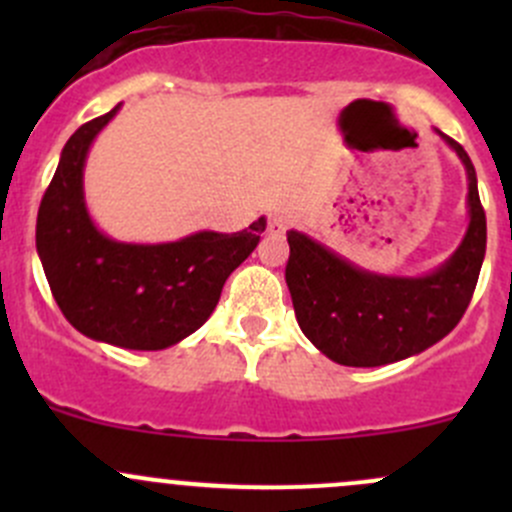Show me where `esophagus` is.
I'll list each match as a JSON object with an SVG mask.
<instances>
[{"mask_svg":"<svg viewBox=\"0 0 512 512\" xmlns=\"http://www.w3.org/2000/svg\"><path fill=\"white\" fill-rule=\"evenodd\" d=\"M289 223H292V220H289V215H285V213L270 215V223H267V232H270V235H285Z\"/></svg>","mask_w":512,"mask_h":512,"instance_id":"1","label":"esophagus"}]
</instances>
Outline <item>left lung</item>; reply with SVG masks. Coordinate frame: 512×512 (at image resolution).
<instances>
[{
	"label": "left lung",
	"instance_id": "1",
	"mask_svg": "<svg viewBox=\"0 0 512 512\" xmlns=\"http://www.w3.org/2000/svg\"><path fill=\"white\" fill-rule=\"evenodd\" d=\"M468 175V223L458 250L423 277L374 275L297 230L287 232L285 280L304 337L344 366H384L441 342L466 314L485 257V210L476 168L453 138Z\"/></svg>",
	"mask_w": 512,
	"mask_h": 512
}]
</instances>
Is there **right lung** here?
<instances>
[{"instance_id": "1", "label": "right lung", "mask_w": 512, "mask_h": 512, "mask_svg": "<svg viewBox=\"0 0 512 512\" xmlns=\"http://www.w3.org/2000/svg\"><path fill=\"white\" fill-rule=\"evenodd\" d=\"M118 108L66 141L36 215V252L71 327L113 347L158 352L208 322L225 280L255 250L267 223L260 218L232 235L203 230L163 245L103 235L84 203V163Z\"/></svg>"}]
</instances>
